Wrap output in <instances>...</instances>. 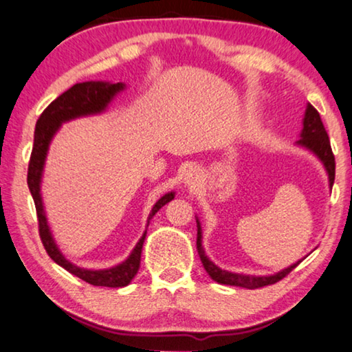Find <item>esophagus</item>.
Here are the masks:
<instances>
[{
	"label": "esophagus",
	"instance_id": "esophagus-1",
	"mask_svg": "<svg viewBox=\"0 0 352 352\" xmlns=\"http://www.w3.org/2000/svg\"><path fill=\"white\" fill-rule=\"evenodd\" d=\"M197 177H199V175H197L195 170L189 168V170H187L186 175H184V181L187 182V184H194V182L197 181Z\"/></svg>",
	"mask_w": 352,
	"mask_h": 352
}]
</instances>
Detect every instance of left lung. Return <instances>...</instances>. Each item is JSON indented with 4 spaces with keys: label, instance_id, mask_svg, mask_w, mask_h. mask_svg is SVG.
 <instances>
[{
    "label": "left lung",
    "instance_id": "1",
    "mask_svg": "<svg viewBox=\"0 0 352 352\" xmlns=\"http://www.w3.org/2000/svg\"><path fill=\"white\" fill-rule=\"evenodd\" d=\"M298 144L302 147L309 148L311 152H314L317 157L320 158V162L324 163L327 173H329V181L330 187L333 186L335 181V155L331 152L330 139L329 134L325 131L324 123H322L320 115L317 110L309 104L306 109L305 122H302V131H301V139H298ZM197 252H199V256L201 259V264H204L205 271L210 274V277L213 278L214 282L223 283V285H234V287H242V288H250V290H254V288H261L266 285H274L278 280H282L283 277H287L293 269H295L301 261H298L293 266L283 269V271L274 274V276H266V277H254V276H243V274H234L228 272L214 266L213 263L210 261L208 258L205 256L204 247H201V228L199 219H197Z\"/></svg>",
    "mask_w": 352,
    "mask_h": 352
}]
</instances>
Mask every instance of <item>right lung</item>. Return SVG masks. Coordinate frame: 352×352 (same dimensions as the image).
<instances>
[{
	"mask_svg": "<svg viewBox=\"0 0 352 352\" xmlns=\"http://www.w3.org/2000/svg\"><path fill=\"white\" fill-rule=\"evenodd\" d=\"M122 89H123L122 83L110 85V83H104V81H85V83L74 85L70 89H67L65 93H62L59 98L52 100V102L43 110L40 118H38L36 126H35V141H33L30 162H28L27 184H28V189L32 192L33 201H35L38 232H40L43 247H45L46 253L50 254L52 261L64 267L65 271H69L70 274H74V276L81 278V280L88 282L94 287H112V288L126 287L128 283L133 280V277L136 276L139 271V264H141V252H142V245H144V239H146V234L142 235L141 240H139L126 261L118 264V266H115L112 269H105V271H88V269L76 267L62 256L60 252L56 247L54 240L51 237L50 228H47V223H46L45 211H43L41 195H40V181H41L43 165H45L47 146H50L54 133L59 129L60 123L67 122V120L81 117V115L102 112V110L107 107L110 100H112L113 96ZM173 199H175V192H170V194L163 195L162 199L157 201L155 206L152 208L151 218L162 208L163 205H166L168 201Z\"/></svg>",
	"mask_w": 352,
	"mask_h": 352,
	"instance_id": "1",
	"label": "right lung"
}]
</instances>
